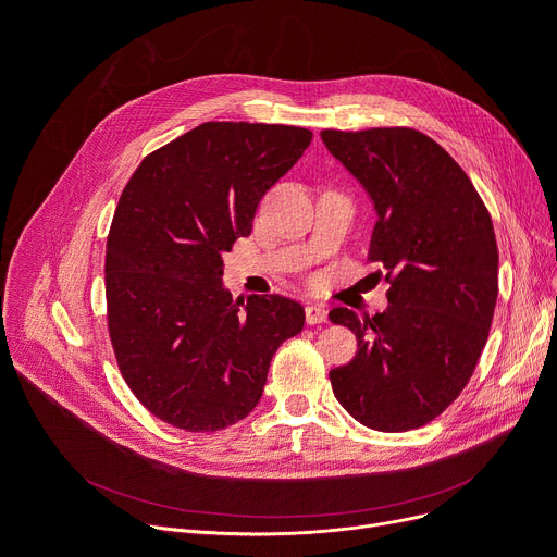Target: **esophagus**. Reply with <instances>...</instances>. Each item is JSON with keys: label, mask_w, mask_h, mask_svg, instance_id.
<instances>
[{"label": "esophagus", "mask_w": 557, "mask_h": 557, "mask_svg": "<svg viewBox=\"0 0 557 557\" xmlns=\"http://www.w3.org/2000/svg\"><path fill=\"white\" fill-rule=\"evenodd\" d=\"M305 318H307L309 325L325 323V320H327V309L323 305H307L305 307Z\"/></svg>", "instance_id": "esophagus-1"}]
</instances>
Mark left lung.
I'll return each mask as SVG.
<instances>
[{"label":"left lung","mask_w":557,"mask_h":557,"mask_svg":"<svg viewBox=\"0 0 557 557\" xmlns=\"http://www.w3.org/2000/svg\"><path fill=\"white\" fill-rule=\"evenodd\" d=\"M320 137L374 202L368 259L391 282L384 313L330 311L359 345L330 372L334 395L368 429L424 426L462 393L490 334L499 296L490 212L460 164L416 128Z\"/></svg>","instance_id":"left-lung-1"}]
</instances>
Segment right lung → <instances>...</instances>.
<instances>
[{"label": "right lung", "instance_id": "1", "mask_svg": "<svg viewBox=\"0 0 557 557\" xmlns=\"http://www.w3.org/2000/svg\"><path fill=\"white\" fill-rule=\"evenodd\" d=\"M311 137L282 124H200L146 156L122 191L106 244L108 334L133 395L175 429L244 420L277 347L302 332L300 302L232 300L221 275Z\"/></svg>", "mask_w": 557, "mask_h": 557}]
</instances>
